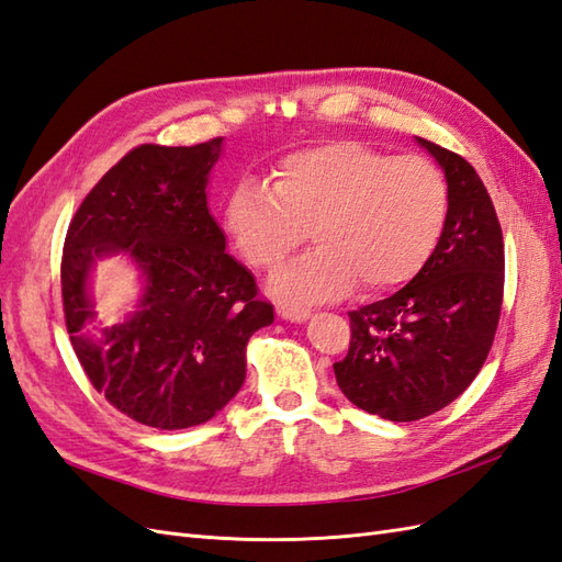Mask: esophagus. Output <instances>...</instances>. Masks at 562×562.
Segmentation results:
<instances>
[{"mask_svg": "<svg viewBox=\"0 0 562 562\" xmlns=\"http://www.w3.org/2000/svg\"><path fill=\"white\" fill-rule=\"evenodd\" d=\"M278 315L282 321H290V323H306L311 318V311L301 306H280Z\"/></svg>", "mask_w": 562, "mask_h": 562, "instance_id": "34e87169", "label": "esophagus"}]
</instances>
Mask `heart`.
<instances>
[{
	"instance_id": "heart-1",
	"label": "heart",
	"mask_w": 562,
	"mask_h": 562,
	"mask_svg": "<svg viewBox=\"0 0 562 562\" xmlns=\"http://www.w3.org/2000/svg\"><path fill=\"white\" fill-rule=\"evenodd\" d=\"M449 218V187L420 156H392L361 142H329L286 154L272 190L244 180L227 196L225 233L244 261L270 270L306 237L318 247L272 272L284 306L406 284L435 254Z\"/></svg>"
}]
</instances>
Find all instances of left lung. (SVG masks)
I'll list each match as a JSON object with an SVG mask.
<instances>
[{
	"instance_id": "obj_1",
	"label": "left lung",
	"mask_w": 562,
	"mask_h": 562,
	"mask_svg": "<svg viewBox=\"0 0 562 562\" xmlns=\"http://www.w3.org/2000/svg\"><path fill=\"white\" fill-rule=\"evenodd\" d=\"M415 142L449 187V218L425 268L404 290L351 311V347L335 363L353 406L413 423L449 406L477 378L503 299V235L484 182L463 156Z\"/></svg>"
}]
</instances>
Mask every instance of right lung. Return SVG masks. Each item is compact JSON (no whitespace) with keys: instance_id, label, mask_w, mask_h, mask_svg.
Returning <instances> with one entry per match:
<instances>
[{"instance_id":"obj_1","label":"right lung","mask_w":562,"mask_h":562,"mask_svg":"<svg viewBox=\"0 0 562 562\" xmlns=\"http://www.w3.org/2000/svg\"><path fill=\"white\" fill-rule=\"evenodd\" d=\"M221 154L223 137L194 147L142 144L94 184L66 235L70 344L94 390L147 427L209 423L241 390L251 335L276 321L209 211ZM116 252L138 268L140 294L106 326L95 321L93 270Z\"/></svg>"}]
</instances>
